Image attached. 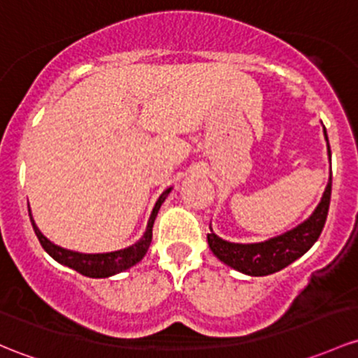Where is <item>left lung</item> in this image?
Segmentation results:
<instances>
[{"label":"left lung","instance_id":"left-lung-1","mask_svg":"<svg viewBox=\"0 0 358 358\" xmlns=\"http://www.w3.org/2000/svg\"><path fill=\"white\" fill-rule=\"evenodd\" d=\"M324 137L328 141L326 129ZM331 182H333V178H329L324 195H322L314 214L285 235L261 243H231L227 240H221L214 233H208L209 248L224 264L231 266L233 269L240 271V273L250 274V276H266V274H273L276 271L287 268L288 264L296 261L300 255L306 254L308 248L317 242L319 235L326 224V217H328Z\"/></svg>","mask_w":358,"mask_h":358}]
</instances>
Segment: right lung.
<instances>
[{
  "label": "right lung",
  "mask_w": 358,
  "mask_h": 358,
  "mask_svg": "<svg viewBox=\"0 0 358 358\" xmlns=\"http://www.w3.org/2000/svg\"><path fill=\"white\" fill-rule=\"evenodd\" d=\"M169 190H164L161 194V197L157 199L156 206H154L152 214L149 217L148 223V229H145L144 236L138 240L135 245H131L129 248H123V250H116V252H108V254H78V252H71V250H65V248L55 245L51 243L43 233L37 229L36 224H34L32 217H30V223H32L34 231H36V236L39 238L41 245H43L44 250L51 255L55 261L62 262V264L69 266V268L75 269L77 273L84 274V276L89 278H108L113 276L116 273H122V271L131 268L134 264H137L145 254H148L150 242H152V224L154 220L157 216V210H159L161 204L164 202V199L168 197Z\"/></svg>",
  "instance_id": "obj_1"
}]
</instances>
